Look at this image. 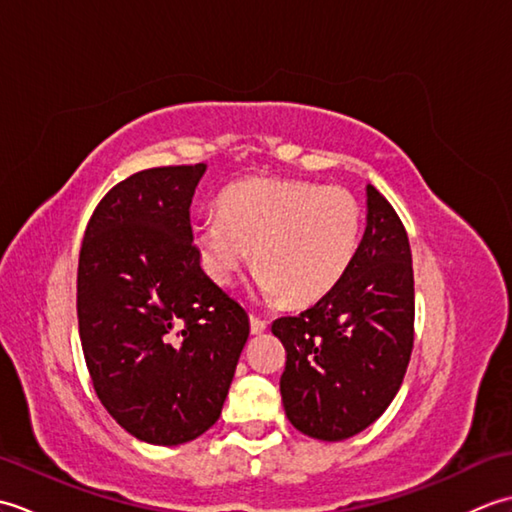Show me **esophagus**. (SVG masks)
Masks as SVG:
<instances>
[{
  "mask_svg": "<svg viewBox=\"0 0 512 512\" xmlns=\"http://www.w3.org/2000/svg\"><path fill=\"white\" fill-rule=\"evenodd\" d=\"M266 330H268V321L262 317H255V314H250V332L264 334Z\"/></svg>",
  "mask_w": 512,
  "mask_h": 512,
  "instance_id": "1",
  "label": "esophagus"
}]
</instances>
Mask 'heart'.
Returning <instances> with one entry per match:
<instances>
[{"mask_svg":"<svg viewBox=\"0 0 512 512\" xmlns=\"http://www.w3.org/2000/svg\"><path fill=\"white\" fill-rule=\"evenodd\" d=\"M217 213L193 224L204 273L231 284L253 246L250 286L264 299L308 306L339 284L361 239V204L343 187L253 178L228 187Z\"/></svg>","mask_w":512,"mask_h":512,"instance_id":"heart-1","label":"heart"}]
</instances>
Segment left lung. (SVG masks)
<instances>
[{"label": "left lung", "instance_id": "left-lung-1", "mask_svg": "<svg viewBox=\"0 0 512 512\" xmlns=\"http://www.w3.org/2000/svg\"><path fill=\"white\" fill-rule=\"evenodd\" d=\"M413 312L407 231L367 184V226L352 266L312 308L273 323L286 347L279 389L292 427L339 442L383 416L407 372Z\"/></svg>", "mask_w": 512, "mask_h": 512}]
</instances>
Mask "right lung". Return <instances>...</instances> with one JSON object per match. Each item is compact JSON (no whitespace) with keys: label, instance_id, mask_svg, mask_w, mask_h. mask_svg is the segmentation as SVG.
I'll return each mask as SVG.
<instances>
[{"label":"right lung","instance_id":"1","mask_svg":"<svg viewBox=\"0 0 512 512\" xmlns=\"http://www.w3.org/2000/svg\"><path fill=\"white\" fill-rule=\"evenodd\" d=\"M206 165L138 171L96 206L79 255L85 365L134 438L176 447L213 427L250 323L200 266L191 200Z\"/></svg>","mask_w":512,"mask_h":512}]
</instances>
